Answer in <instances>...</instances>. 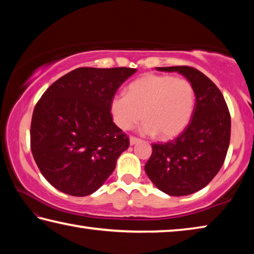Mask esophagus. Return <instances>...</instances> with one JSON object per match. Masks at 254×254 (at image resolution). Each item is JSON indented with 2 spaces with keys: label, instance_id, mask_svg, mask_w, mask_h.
<instances>
[{
  "label": "esophagus",
  "instance_id": "1",
  "mask_svg": "<svg viewBox=\"0 0 254 254\" xmlns=\"http://www.w3.org/2000/svg\"><path fill=\"white\" fill-rule=\"evenodd\" d=\"M140 139L139 138H137V137H134V136H131L130 138H129V143H130V145H135V144H137L138 143Z\"/></svg>",
  "mask_w": 254,
  "mask_h": 254
}]
</instances>
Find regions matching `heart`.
<instances>
[{"instance_id":"obj_1","label":"heart","mask_w":254,"mask_h":254,"mask_svg":"<svg viewBox=\"0 0 254 254\" xmlns=\"http://www.w3.org/2000/svg\"><path fill=\"white\" fill-rule=\"evenodd\" d=\"M195 91L189 80L173 75L147 74L131 82L127 96H115L110 110L119 128L129 130L141 119V132L171 139L180 135L192 118Z\"/></svg>"}]
</instances>
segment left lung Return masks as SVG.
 <instances>
[{"label": "left lung", "mask_w": 254, "mask_h": 254, "mask_svg": "<svg viewBox=\"0 0 254 254\" xmlns=\"http://www.w3.org/2000/svg\"><path fill=\"white\" fill-rule=\"evenodd\" d=\"M156 69L183 74L196 98L185 129L167 143L152 144V156L145 165L158 190L184 196L205 188L221 170L230 145L231 116L220 89L201 71L188 65Z\"/></svg>", "instance_id": "8db88e82"}]
</instances>
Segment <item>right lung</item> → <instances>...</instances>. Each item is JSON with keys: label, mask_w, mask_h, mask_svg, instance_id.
Listing matches in <instances>:
<instances>
[{"label": "right lung", "mask_w": 254, "mask_h": 254, "mask_svg": "<svg viewBox=\"0 0 254 254\" xmlns=\"http://www.w3.org/2000/svg\"><path fill=\"white\" fill-rule=\"evenodd\" d=\"M132 68H78L58 79L35 105L31 150L41 174L72 196L105 183L129 138L116 126L110 104Z\"/></svg>", "instance_id": "add662e5"}]
</instances>
